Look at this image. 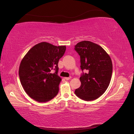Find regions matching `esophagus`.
<instances>
[{
  "instance_id": "obj_1",
  "label": "esophagus",
  "mask_w": 134,
  "mask_h": 134,
  "mask_svg": "<svg viewBox=\"0 0 134 134\" xmlns=\"http://www.w3.org/2000/svg\"><path fill=\"white\" fill-rule=\"evenodd\" d=\"M71 78V77H65V79L66 80H69Z\"/></svg>"
}]
</instances>
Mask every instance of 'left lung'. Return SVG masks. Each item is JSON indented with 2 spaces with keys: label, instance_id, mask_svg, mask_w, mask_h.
Listing matches in <instances>:
<instances>
[{
  "label": "left lung",
  "instance_id": "1",
  "mask_svg": "<svg viewBox=\"0 0 134 134\" xmlns=\"http://www.w3.org/2000/svg\"><path fill=\"white\" fill-rule=\"evenodd\" d=\"M74 49L80 57L81 70L88 71L81 74V86L74 93L84 100H93L102 96L109 85L112 60L102 47L89 41L77 43Z\"/></svg>",
  "mask_w": 134,
  "mask_h": 134
}]
</instances>
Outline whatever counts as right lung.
Listing matches in <instances>:
<instances>
[{
    "label": "right lung",
    "instance_id": "1",
    "mask_svg": "<svg viewBox=\"0 0 134 134\" xmlns=\"http://www.w3.org/2000/svg\"><path fill=\"white\" fill-rule=\"evenodd\" d=\"M65 49L64 45L57 47L42 42L34 45L24 56L19 76L24 90L32 99L46 102L58 94L62 80L57 74L58 63ZM52 69L56 71L53 74Z\"/></svg>",
    "mask_w": 134,
    "mask_h": 134
}]
</instances>
